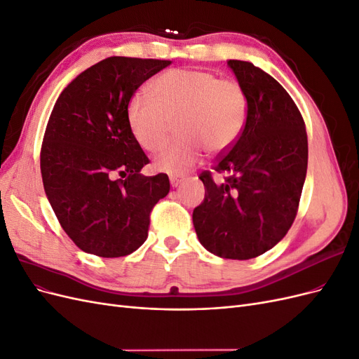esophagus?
Returning <instances> with one entry per match:
<instances>
[{
    "label": "esophagus",
    "mask_w": 359,
    "mask_h": 359,
    "mask_svg": "<svg viewBox=\"0 0 359 359\" xmlns=\"http://www.w3.org/2000/svg\"><path fill=\"white\" fill-rule=\"evenodd\" d=\"M169 181H170V186H172V187H178L180 184L182 182V177H178V175H170V177H169Z\"/></svg>",
    "instance_id": "1"
}]
</instances>
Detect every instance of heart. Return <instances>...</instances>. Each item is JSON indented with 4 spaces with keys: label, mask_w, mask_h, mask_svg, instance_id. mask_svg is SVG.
Segmentation results:
<instances>
[{
    "label": "heart",
    "mask_w": 359,
    "mask_h": 359,
    "mask_svg": "<svg viewBox=\"0 0 359 359\" xmlns=\"http://www.w3.org/2000/svg\"><path fill=\"white\" fill-rule=\"evenodd\" d=\"M247 111L241 83L199 69H173L160 74L149 93H137L128 104V123L139 145L157 151L177 121V142L154 160L158 172L181 175L202 160L205 148L222 153L240 135Z\"/></svg>",
    "instance_id": "b5f03b06"
}]
</instances>
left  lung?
Here are the masks:
<instances>
[{"mask_svg": "<svg viewBox=\"0 0 359 359\" xmlns=\"http://www.w3.org/2000/svg\"><path fill=\"white\" fill-rule=\"evenodd\" d=\"M241 83L247 118L241 135L199 178L205 199L193 211V224L208 252L247 260L281 241L298 212L307 175L309 144L302 115L273 76L252 62L229 60Z\"/></svg>", "mask_w": 359, "mask_h": 359, "instance_id": "left-lung-1", "label": "left lung"}]
</instances>
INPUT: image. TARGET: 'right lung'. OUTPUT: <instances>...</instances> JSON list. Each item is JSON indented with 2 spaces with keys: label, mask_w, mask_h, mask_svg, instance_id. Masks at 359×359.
<instances>
[{
  "label": "right lung",
  "mask_w": 359,
  "mask_h": 359,
  "mask_svg": "<svg viewBox=\"0 0 359 359\" xmlns=\"http://www.w3.org/2000/svg\"><path fill=\"white\" fill-rule=\"evenodd\" d=\"M169 64L109 57L73 79L53 106L40 151L43 187L85 253H133L147 240L154 205L169 193L166 173H140L149 160L128 123L130 99Z\"/></svg>",
  "instance_id": "obj_1"
}]
</instances>
